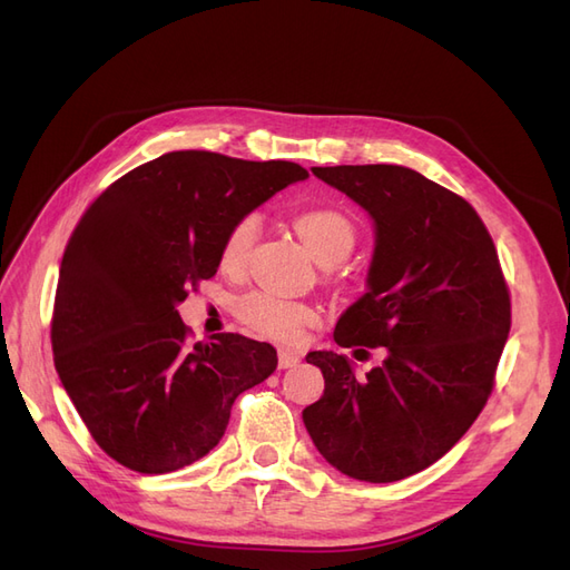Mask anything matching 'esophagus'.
Returning a JSON list of instances; mask_svg holds the SVG:
<instances>
[{"mask_svg": "<svg viewBox=\"0 0 570 570\" xmlns=\"http://www.w3.org/2000/svg\"><path fill=\"white\" fill-rule=\"evenodd\" d=\"M297 364H299V354L287 352V350L278 352V366L281 368H292V366H297Z\"/></svg>", "mask_w": 570, "mask_h": 570, "instance_id": "esophagus-1", "label": "esophagus"}]
</instances>
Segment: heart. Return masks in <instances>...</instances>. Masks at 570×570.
Wrapping results in <instances>:
<instances>
[{"label":"heart","instance_id":"obj_1","mask_svg":"<svg viewBox=\"0 0 570 570\" xmlns=\"http://www.w3.org/2000/svg\"><path fill=\"white\" fill-rule=\"evenodd\" d=\"M295 228L304 245L308 247L321 264H337L347 258L356 245V226L350 214H344L337 206H314V209L299 212L295 216ZM258 230H262V218L249 212L239 216L228 233L223 235L218 249L220 271L230 275L243 273L249 254L256 245ZM235 314L252 333L268 337L281 344H295L304 337L308 327L321 321L318 308L287 299L278 292L254 289L249 295L239 297L235 304Z\"/></svg>","mask_w":570,"mask_h":570}]
</instances>
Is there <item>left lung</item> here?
Masks as SVG:
<instances>
[{
    "mask_svg": "<svg viewBox=\"0 0 570 570\" xmlns=\"http://www.w3.org/2000/svg\"><path fill=\"white\" fill-rule=\"evenodd\" d=\"M312 170L375 220L368 292L333 337L387 352L361 381L342 354H308L325 392L304 425L344 475L394 482L442 459L485 409L511 327L509 285L485 223L452 189L390 164Z\"/></svg>",
    "mask_w": 570,
    "mask_h": 570,
    "instance_id": "1",
    "label": "left lung"
}]
</instances>
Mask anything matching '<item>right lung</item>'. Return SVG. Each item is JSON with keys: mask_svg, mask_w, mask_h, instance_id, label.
Segmentation results:
<instances>
[{"mask_svg": "<svg viewBox=\"0 0 570 570\" xmlns=\"http://www.w3.org/2000/svg\"><path fill=\"white\" fill-rule=\"evenodd\" d=\"M308 178L292 161L168 151L101 193L63 249L51 350L92 440L145 475L209 454L245 390L278 366L237 333L195 342L176 304L218 271L233 223Z\"/></svg>", "mask_w": 570, "mask_h": 570, "instance_id": "add662e5", "label": "right lung"}]
</instances>
